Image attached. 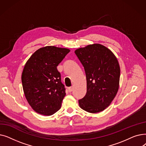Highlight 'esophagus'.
I'll use <instances>...</instances> for the list:
<instances>
[{"label": "esophagus", "instance_id": "34e87169", "mask_svg": "<svg viewBox=\"0 0 146 146\" xmlns=\"http://www.w3.org/2000/svg\"><path fill=\"white\" fill-rule=\"evenodd\" d=\"M73 87H70V88H68V90L69 92H72V91H73Z\"/></svg>", "mask_w": 146, "mask_h": 146}]
</instances>
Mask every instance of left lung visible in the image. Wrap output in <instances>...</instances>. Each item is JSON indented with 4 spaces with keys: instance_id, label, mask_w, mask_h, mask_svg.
<instances>
[{
    "instance_id": "left-lung-1",
    "label": "left lung",
    "mask_w": 146,
    "mask_h": 146,
    "mask_svg": "<svg viewBox=\"0 0 146 146\" xmlns=\"http://www.w3.org/2000/svg\"><path fill=\"white\" fill-rule=\"evenodd\" d=\"M85 68L86 95L79 100L80 108L90 113L105 110L119 89L120 67L114 54L100 44L88 45L74 51Z\"/></svg>"
}]
</instances>
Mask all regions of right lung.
Masks as SVG:
<instances>
[{
	"mask_svg": "<svg viewBox=\"0 0 146 146\" xmlns=\"http://www.w3.org/2000/svg\"><path fill=\"white\" fill-rule=\"evenodd\" d=\"M70 50L46 46L37 50L28 60L22 73L23 90L31 108L43 115L58 111L66 95L57 66Z\"/></svg>",
	"mask_w": 146,
	"mask_h": 146,
	"instance_id": "obj_1",
	"label": "right lung"
}]
</instances>
